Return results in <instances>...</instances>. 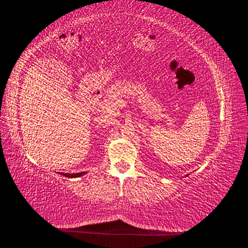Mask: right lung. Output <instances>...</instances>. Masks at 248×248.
<instances>
[{
	"instance_id": "right-lung-1",
	"label": "right lung",
	"mask_w": 248,
	"mask_h": 248,
	"mask_svg": "<svg viewBox=\"0 0 248 248\" xmlns=\"http://www.w3.org/2000/svg\"><path fill=\"white\" fill-rule=\"evenodd\" d=\"M82 174H85V171H84V172H79V174H77L76 176H80V175H82Z\"/></svg>"
}]
</instances>
